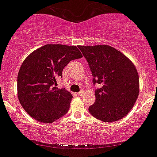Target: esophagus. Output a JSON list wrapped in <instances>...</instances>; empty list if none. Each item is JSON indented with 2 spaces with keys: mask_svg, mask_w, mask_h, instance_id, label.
Masks as SVG:
<instances>
[{
  "mask_svg": "<svg viewBox=\"0 0 157 157\" xmlns=\"http://www.w3.org/2000/svg\"><path fill=\"white\" fill-rule=\"evenodd\" d=\"M77 95H82V94H83V91H80V92H77Z\"/></svg>",
  "mask_w": 157,
  "mask_h": 157,
  "instance_id": "1",
  "label": "esophagus"
}]
</instances>
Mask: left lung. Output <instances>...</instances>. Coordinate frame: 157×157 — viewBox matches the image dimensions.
Returning a JSON list of instances; mask_svg holds the SVG:
<instances>
[{
    "label": "left lung",
    "mask_w": 157,
    "mask_h": 157,
    "mask_svg": "<svg viewBox=\"0 0 157 157\" xmlns=\"http://www.w3.org/2000/svg\"><path fill=\"white\" fill-rule=\"evenodd\" d=\"M88 61L95 90L90 114L105 122L118 121L133 108L139 95V77L133 62L108 45L78 46Z\"/></svg>",
    "instance_id": "left-lung-1"
}]
</instances>
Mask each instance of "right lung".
<instances>
[{
    "label": "right lung",
    "instance_id": "add662e5",
    "mask_svg": "<svg viewBox=\"0 0 157 157\" xmlns=\"http://www.w3.org/2000/svg\"><path fill=\"white\" fill-rule=\"evenodd\" d=\"M81 58L77 46L47 44L25 58L17 77V95L30 116L42 123H51L68 112L73 95L54 87L56 79L62 77L69 62Z\"/></svg>",
    "mask_w": 157,
    "mask_h": 157
}]
</instances>
